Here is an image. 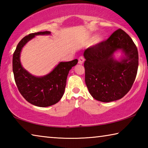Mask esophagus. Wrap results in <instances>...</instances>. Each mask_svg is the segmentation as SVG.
<instances>
[{
  "label": "esophagus",
  "mask_w": 148,
  "mask_h": 148,
  "mask_svg": "<svg viewBox=\"0 0 148 148\" xmlns=\"http://www.w3.org/2000/svg\"><path fill=\"white\" fill-rule=\"evenodd\" d=\"M84 61H85V59L83 56H80L78 58V63L80 64H83Z\"/></svg>",
  "instance_id": "esophagus-1"
}]
</instances>
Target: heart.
<instances>
[{"label": "heart", "instance_id": "b5f03b06", "mask_svg": "<svg viewBox=\"0 0 148 148\" xmlns=\"http://www.w3.org/2000/svg\"><path fill=\"white\" fill-rule=\"evenodd\" d=\"M101 40H102V37L99 36V37H98V38H97V42H99V41H101Z\"/></svg>", "mask_w": 148, "mask_h": 148}]
</instances>
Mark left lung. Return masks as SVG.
<instances>
[{
    "mask_svg": "<svg viewBox=\"0 0 148 148\" xmlns=\"http://www.w3.org/2000/svg\"><path fill=\"white\" fill-rule=\"evenodd\" d=\"M118 49L125 56L121 62L113 57ZM84 56L85 82L95 99L103 102L117 101L130 91L137 74L138 53L124 31L117 29L106 40L86 49Z\"/></svg>",
    "mask_w": 148,
    "mask_h": 148,
    "instance_id": "8db88e82",
    "label": "left lung"
}]
</instances>
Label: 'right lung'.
Returning <instances> with one entry per match:
<instances>
[{
	"label": "right lung",
	"instance_id": "add662e5",
	"mask_svg": "<svg viewBox=\"0 0 148 148\" xmlns=\"http://www.w3.org/2000/svg\"><path fill=\"white\" fill-rule=\"evenodd\" d=\"M49 31L29 34L21 39L15 50L12 60L14 79L19 91L29 103L39 107H47L58 102L64 94L69 71L77 63V59L61 62L49 74L36 77L25 71L20 62L23 47L36 35L50 34Z\"/></svg>",
	"mask_w": 148,
	"mask_h": 148
}]
</instances>
